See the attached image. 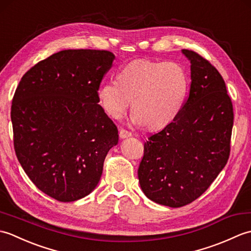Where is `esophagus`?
I'll return each mask as SVG.
<instances>
[{
	"label": "esophagus",
	"instance_id": "obj_1",
	"mask_svg": "<svg viewBox=\"0 0 251 251\" xmlns=\"http://www.w3.org/2000/svg\"><path fill=\"white\" fill-rule=\"evenodd\" d=\"M131 136H132V134L130 131L126 130L124 128L120 129V138H121V139H124V138H128V137H131Z\"/></svg>",
	"mask_w": 251,
	"mask_h": 251
}]
</instances>
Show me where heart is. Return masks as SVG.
Segmentation results:
<instances>
[{
    "label": "heart",
    "instance_id": "heart-1",
    "mask_svg": "<svg viewBox=\"0 0 251 251\" xmlns=\"http://www.w3.org/2000/svg\"><path fill=\"white\" fill-rule=\"evenodd\" d=\"M188 88V74L180 63L139 59L122 68L117 81L101 85L98 99L113 119H121L131 101L134 122L156 129L177 117Z\"/></svg>",
    "mask_w": 251,
    "mask_h": 251
}]
</instances>
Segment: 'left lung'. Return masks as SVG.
<instances>
[{
	"mask_svg": "<svg viewBox=\"0 0 251 251\" xmlns=\"http://www.w3.org/2000/svg\"><path fill=\"white\" fill-rule=\"evenodd\" d=\"M189 96L177 117L148 138L138 169L143 193L173 208L194 201L214 182L231 151L233 104L219 71L194 50Z\"/></svg>",
	"mask_w": 251,
	"mask_h": 251,
	"instance_id": "8db88e82",
	"label": "left lung"
}]
</instances>
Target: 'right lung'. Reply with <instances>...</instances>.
<instances>
[{"mask_svg":"<svg viewBox=\"0 0 251 251\" xmlns=\"http://www.w3.org/2000/svg\"><path fill=\"white\" fill-rule=\"evenodd\" d=\"M114 58L109 50L58 51L26 71L16 88V156L36 188L59 201L88 195L119 142L116 125L98 104Z\"/></svg>","mask_w":251,"mask_h":251,"instance_id":"1","label":"right lung"}]
</instances>
